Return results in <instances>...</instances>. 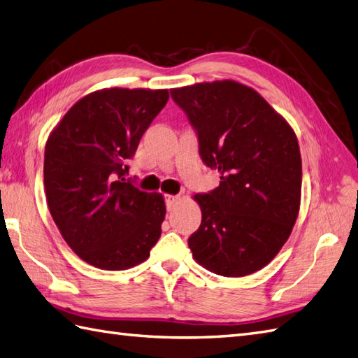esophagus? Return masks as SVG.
<instances>
[{"label":"esophagus","mask_w":358,"mask_h":358,"mask_svg":"<svg viewBox=\"0 0 358 358\" xmlns=\"http://www.w3.org/2000/svg\"><path fill=\"white\" fill-rule=\"evenodd\" d=\"M180 199L179 196L176 194H166L165 196V202H166V208H169V211H171L174 208V205L178 203V201Z\"/></svg>","instance_id":"esophagus-1"}]
</instances>
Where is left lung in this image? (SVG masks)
Instances as JSON below:
<instances>
[{
    "mask_svg": "<svg viewBox=\"0 0 358 358\" xmlns=\"http://www.w3.org/2000/svg\"><path fill=\"white\" fill-rule=\"evenodd\" d=\"M199 134V153L220 184L194 194L201 227L188 239L193 259L224 277L271 262L292 231L301 197L297 136L252 87L233 79L171 89Z\"/></svg>",
    "mask_w": 358,
    "mask_h": 358,
    "instance_id": "1",
    "label": "left lung"
}]
</instances>
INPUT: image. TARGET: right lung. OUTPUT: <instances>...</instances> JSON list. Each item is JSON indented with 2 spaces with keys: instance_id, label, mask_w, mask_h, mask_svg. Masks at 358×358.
<instances>
[{
  "instance_id": "1",
  "label": "right lung",
  "mask_w": 358,
  "mask_h": 358,
  "mask_svg": "<svg viewBox=\"0 0 358 358\" xmlns=\"http://www.w3.org/2000/svg\"><path fill=\"white\" fill-rule=\"evenodd\" d=\"M166 89L112 87L85 94L50 131L44 188L67 245L87 264L121 271L150 257L165 201L125 182L127 161L165 107Z\"/></svg>"
}]
</instances>
